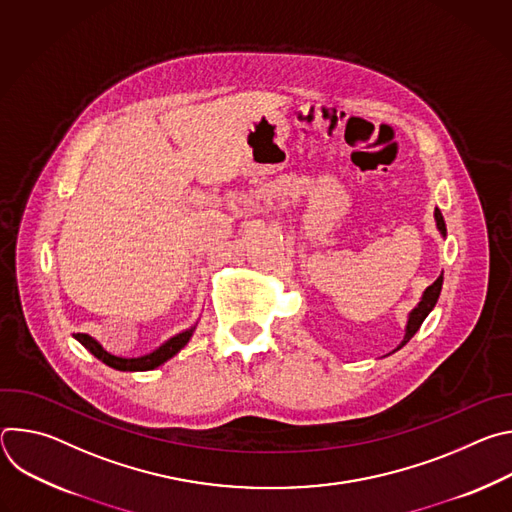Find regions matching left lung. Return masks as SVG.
Returning <instances> with one entry per match:
<instances>
[{
    "mask_svg": "<svg viewBox=\"0 0 512 512\" xmlns=\"http://www.w3.org/2000/svg\"><path fill=\"white\" fill-rule=\"evenodd\" d=\"M435 221H437V229H440L442 235L446 237V223H444V216H442V210H440V208H435ZM442 283H444V275L437 277V279L425 289L423 300H421L419 306L409 314L407 332H405V338H403V342L399 344V348L405 346V344L413 338V334L421 328V324H423V320L427 318V314H429V312L433 310V306L437 304V298H440V291H442Z\"/></svg>",
    "mask_w": 512,
    "mask_h": 512,
    "instance_id": "obj_1",
    "label": "left lung"
}]
</instances>
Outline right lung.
Returning a JSON list of instances; mask_svg holds the SVG:
<instances>
[{"mask_svg":"<svg viewBox=\"0 0 512 512\" xmlns=\"http://www.w3.org/2000/svg\"><path fill=\"white\" fill-rule=\"evenodd\" d=\"M190 336H192V330H186V332L170 338L166 344H162L152 354H145V356H139V358H119V356H113L107 350H103V346L97 340H93L89 334H75V338L93 356H97L101 362L107 364V367L117 369V371H152V369L160 367V364L166 362L168 358H172L178 350H182L186 346V342L190 340Z\"/></svg>","mask_w":512,"mask_h":512,"instance_id":"obj_1","label":"right lung"}]
</instances>
